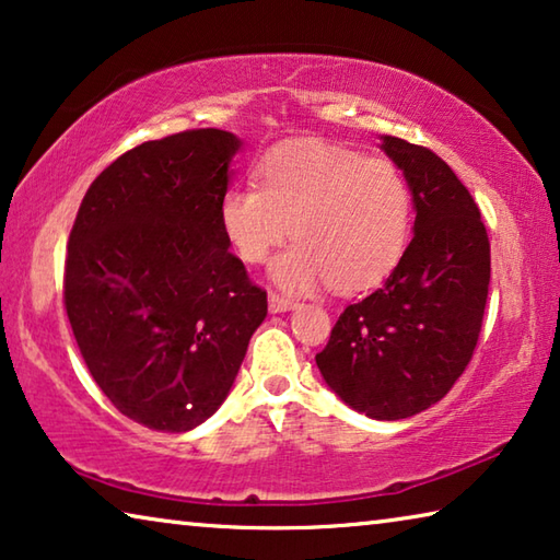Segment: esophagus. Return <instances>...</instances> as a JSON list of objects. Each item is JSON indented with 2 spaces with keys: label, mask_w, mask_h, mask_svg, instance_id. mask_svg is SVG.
<instances>
[{
  "label": "esophagus",
  "mask_w": 560,
  "mask_h": 560,
  "mask_svg": "<svg viewBox=\"0 0 560 560\" xmlns=\"http://www.w3.org/2000/svg\"><path fill=\"white\" fill-rule=\"evenodd\" d=\"M296 303H293L291 299H283L279 296V293H269V311L271 314H287V311H291Z\"/></svg>",
  "instance_id": "esophagus-1"
}]
</instances>
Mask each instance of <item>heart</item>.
<instances>
[{"mask_svg":"<svg viewBox=\"0 0 560 560\" xmlns=\"http://www.w3.org/2000/svg\"><path fill=\"white\" fill-rule=\"evenodd\" d=\"M257 185L224 189L220 224L246 264H261L289 232L296 236L271 264L279 289L306 293L328 281L338 293H355L377 287L400 264L412 192L393 160L291 143L261 160Z\"/></svg>","mask_w":560,"mask_h":560,"instance_id":"heart-1","label":"heart"}]
</instances>
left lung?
Instances as JSON below:
<instances>
[{
  "instance_id": "obj_1",
  "label": "left lung",
  "mask_w": 560,
  "mask_h": 560,
  "mask_svg": "<svg viewBox=\"0 0 560 560\" xmlns=\"http://www.w3.org/2000/svg\"><path fill=\"white\" fill-rule=\"evenodd\" d=\"M410 185L412 242L371 296L348 306L316 365L330 393L373 420H405L459 381L485 318L489 236L452 167L428 148L381 136Z\"/></svg>"
}]
</instances>
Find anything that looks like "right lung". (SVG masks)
Listing matches in <instances>:
<instances>
[{"mask_svg":"<svg viewBox=\"0 0 560 560\" xmlns=\"http://www.w3.org/2000/svg\"><path fill=\"white\" fill-rule=\"evenodd\" d=\"M234 132L202 128L128 150L75 214L63 301L93 381L118 410L187 432L230 395L267 291L230 252L220 200Z\"/></svg>","mask_w":560,"mask_h":560,"instance_id":"add662e5","label":"right lung"}]
</instances>
